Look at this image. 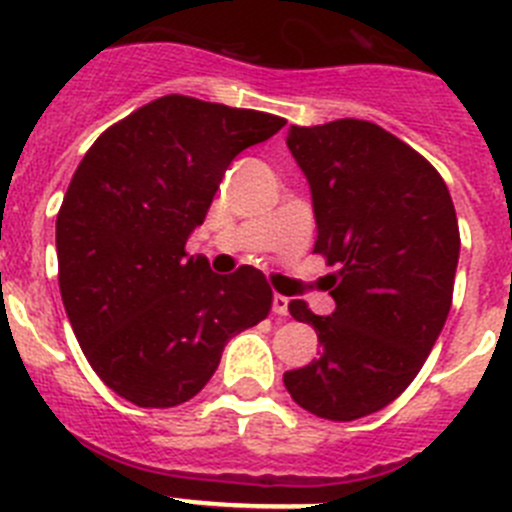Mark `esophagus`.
Returning <instances> with one entry per match:
<instances>
[{
	"instance_id": "obj_1",
	"label": "esophagus",
	"mask_w": 512,
	"mask_h": 512,
	"mask_svg": "<svg viewBox=\"0 0 512 512\" xmlns=\"http://www.w3.org/2000/svg\"><path fill=\"white\" fill-rule=\"evenodd\" d=\"M271 310H274V315H279V318H284L289 312V300L284 295H274V300H271Z\"/></svg>"
}]
</instances>
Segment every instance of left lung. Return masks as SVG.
<instances>
[{"mask_svg": "<svg viewBox=\"0 0 512 512\" xmlns=\"http://www.w3.org/2000/svg\"><path fill=\"white\" fill-rule=\"evenodd\" d=\"M287 146L310 182L312 253L338 271L328 318L289 302L323 348L284 374V387L318 418H364L405 392L449 318L459 264L454 202L441 174L374 122L292 125Z\"/></svg>", "mask_w": 512, "mask_h": 512, "instance_id": "left-lung-1", "label": "left lung"}]
</instances>
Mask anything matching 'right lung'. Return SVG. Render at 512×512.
Here are the masks:
<instances>
[{
  "label": "right lung",
  "instance_id": "add662e5",
  "mask_svg": "<svg viewBox=\"0 0 512 512\" xmlns=\"http://www.w3.org/2000/svg\"><path fill=\"white\" fill-rule=\"evenodd\" d=\"M284 117L166 94L104 130L56 217L58 284L81 351L138 408H174L215 374L235 333L261 323L271 287L187 259L235 156Z\"/></svg>",
  "mask_w": 512,
  "mask_h": 512
}]
</instances>
